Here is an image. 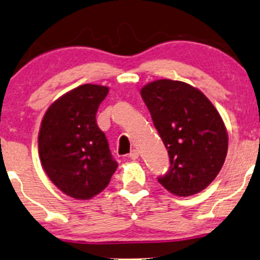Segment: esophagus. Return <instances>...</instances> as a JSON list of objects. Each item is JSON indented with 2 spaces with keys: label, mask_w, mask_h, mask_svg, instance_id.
I'll return each instance as SVG.
<instances>
[{
  "label": "esophagus",
  "mask_w": 260,
  "mask_h": 260,
  "mask_svg": "<svg viewBox=\"0 0 260 260\" xmlns=\"http://www.w3.org/2000/svg\"><path fill=\"white\" fill-rule=\"evenodd\" d=\"M129 158L133 160L137 159V158H139V151H137V149H133L129 153Z\"/></svg>",
  "instance_id": "34e87169"
}]
</instances>
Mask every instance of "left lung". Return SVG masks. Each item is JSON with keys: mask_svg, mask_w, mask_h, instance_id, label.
<instances>
[{"mask_svg": "<svg viewBox=\"0 0 260 260\" xmlns=\"http://www.w3.org/2000/svg\"><path fill=\"white\" fill-rule=\"evenodd\" d=\"M141 96L169 154L170 167L158 182L181 197L204 190L228 153L226 129L215 107L200 90L169 79L149 82Z\"/></svg>", "mask_w": 260, "mask_h": 260, "instance_id": "8db88e82", "label": "left lung"}]
</instances>
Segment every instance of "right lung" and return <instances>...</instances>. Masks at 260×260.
<instances>
[{"label":"right lung","mask_w":260,"mask_h":260,"mask_svg":"<svg viewBox=\"0 0 260 260\" xmlns=\"http://www.w3.org/2000/svg\"><path fill=\"white\" fill-rule=\"evenodd\" d=\"M108 87L86 84L58 99L46 112L39 154L51 181L68 196L90 200L108 186L118 163L96 121Z\"/></svg>","instance_id":"right-lung-1"}]
</instances>
